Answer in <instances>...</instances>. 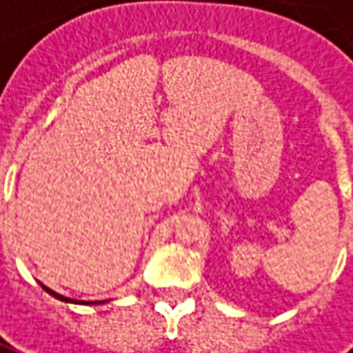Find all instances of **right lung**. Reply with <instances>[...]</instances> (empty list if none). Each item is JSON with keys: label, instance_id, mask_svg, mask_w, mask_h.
I'll use <instances>...</instances> for the list:
<instances>
[{"label": "right lung", "instance_id": "right-lung-1", "mask_svg": "<svg viewBox=\"0 0 353 353\" xmlns=\"http://www.w3.org/2000/svg\"><path fill=\"white\" fill-rule=\"evenodd\" d=\"M42 288H44L46 292L50 294V296H54L56 299H59V301H65V303H85V301H77V299H71V297H65L61 296V294H57V292H54V290H50V288H46L44 284H42ZM92 303V301H90ZM94 303H102V301H94Z\"/></svg>", "mask_w": 353, "mask_h": 353}]
</instances>
